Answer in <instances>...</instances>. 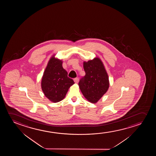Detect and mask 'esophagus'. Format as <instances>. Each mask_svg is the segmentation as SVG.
I'll list each match as a JSON object with an SVG mask.
<instances>
[{
  "mask_svg": "<svg viewBox=\"0 0 156 156\" xmlns=\"http://www.w3.org/2000/svg\"><path fill=\"white\" fill-rule=\"evenodd\" d=\"M74 81H75V83H78L79 78H75V79H74Z\"/></svg>",
  "mask_w": 156,
  "mask_h": 156,
  "instance_id": "1",
  "label": "esophagus"
}]
</instances>
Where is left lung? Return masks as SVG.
Wrapping results in <instances>:
<instances>
[{
  "mask_svg": "<svg viewBox=\"0 0 156 156\" xmlns=\"http://www.w3.org/2000/svg\"><path fill=\"white\" fill-rule=\"evenodd\" d=\"M83 69L86 75L80 79L79 87L85 98L90 102L95 103L108 90V76L98 58L83 62Z\"/></svg>",
  "mask_w": 156,
  "mask_h": 156,
  "instance_id": "left-lung-1",
  "label": "left lung"
}]
</instances>
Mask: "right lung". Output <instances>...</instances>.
<instances>
[{"mask_svg": "<svg viewBox=\"0 0 156 156\" xmlns=\"http://www.w3.org/2000/svg\"><path fill=\"white\" fill-rule=\"evenodd\" d=\"M61 60L53 57L50 59L44 73L41 88L45 96L53 102L62 100L71 86L75 83L68 77Z\"/></svg>", "mask_w": 156, "mask_h": 156, "instance_id": "right-lung-1", "label": "right lung"}]
</instances>
